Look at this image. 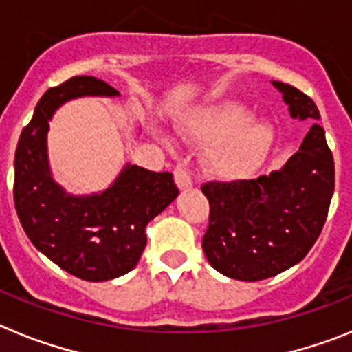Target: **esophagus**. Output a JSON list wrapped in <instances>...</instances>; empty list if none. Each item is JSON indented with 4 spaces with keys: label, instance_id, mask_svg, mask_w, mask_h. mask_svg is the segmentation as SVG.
<instances>
[{
    "label": "esophagus",
    "instance_id": "34e87169",
    "mask_svg": "<svg viewBox=\"0 0 352 352\" xmlns=\"http://www.w3.org/2000/svg\"><path fill=\"white\" fill-rule=\"evenodd\" d=\"M174 182L179 188H188V186L194 185V176H192V170L188 169L185 162H179L176 169H174Z\"/></svg>",
    "mask_w": 352,
    "mask_h": 352
}]
</instances>
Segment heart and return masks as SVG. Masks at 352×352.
<instances>
[{
	"instance_id": "b5f03b06",
	"label": "heart",
	"mask_w": 352,
	"mask_h": 352,
	"mask_svg": "<svg viewBox=\"0 0 352 352\" xmlns=\"http://www.w3.org/2000/svg\"><path fill=\"white\" fill-rule=\"evenodd\" d=\"M238 104L204 111L192 120L197 133L206 141H222L213 155L214 170L227 178L252 173L266 158L273 144V129Z\"/></svg>"
}]
</instances>
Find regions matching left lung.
I'll return each instance as SVG.
<instances>
[{
	"label": "left lung",
	"instance_id": "left-lung-1",
	"mask_svg": "<svg viewBox=\"0 0 352 352\" xmlns=\"http://www.w3.org/2000/svg\"><path fill=\"white\" fill-rule=\"evenodd\" d=\"M273 86L292 118H321L303 91L280 80ZM201 190L210 201L203 250L211 266L245 282L278 275L309 254L328 217L335 164L324 129L314 123L282 169L257 179L208 182Z\"/></svg>",
	"mask_w": 352,
	"mask_h": 352
}]
</instances>
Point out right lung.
<instances>
[{
  "label": "right lung",
  "mask_w": 352,
  "mask_h": 352,
  "mask_svg": "<svg viewBox=\"0 0 352 352\" xmlns=\"http://www.w3.org/2000/svg\"><path fill=\"white\" fill-rule=\"evenodd\" d=\"M84 95L120 93L91 76L72 77L43 93L15 149L14 203L24 232L43 256L77 278L104 282L135 268L146 226L179 190L170 173L126 164L102 194H67L51 176L45 139L56 109Z\"/></svg>",
  "instance_id": "add662e5"
}]
</instances>
